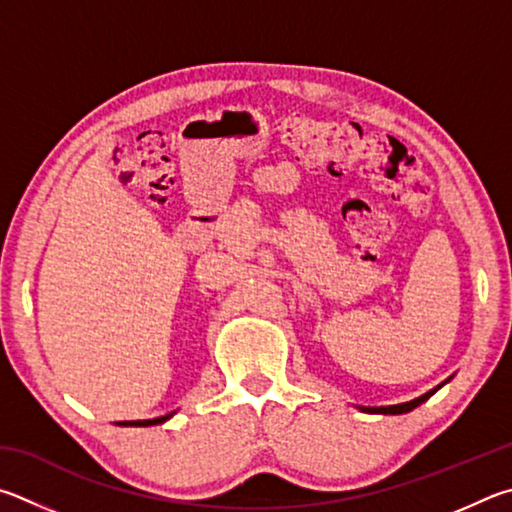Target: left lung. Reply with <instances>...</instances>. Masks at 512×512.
<instances>
[{
  "label": "left lung",
  "instance_id": "8db88e82",
  "mask_svg": "<svg viewBox=\"0 0 512 512\" xmlns=\"http://www.w3.org/2000/svg\"><path fill=\"white\" fill-rule=\"evenodd\" d=\"M452 380V375L450 378H447L445 382H441L438 384V387H434L432 391H427V393H423V396H418V398H414V400H409V402H400V405H387V407H357L360 411H364V414H382V416H400V414H409L411 409H416V407H420L423 405L425 400H429L434 396V393L441 389V387H445L447 382Z\"/></svg>",
  "mask_w": 512,
  "mask_h": 512
}]
</instances>
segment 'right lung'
I'll list each match as a JSON object with an SVG mask.
<instances>
[{
    "label": "right lung",
    "mask_w": 512,
    "mask_h": 512,
    "mask_svg": "<svg viewBox=\"0 0 512 512\" xmlns=\"http://www.w3.org/2000/svg\"><path fill=\"white\" fill-rule=\"evenodd\" d=\"M173 416H175V411H170V414L159 416V418H148V420H121V423H116V425H123V427H150V425L166 423V420L173 418Z\"/></svg>",
    "instance_id": "1"
}]
</instances>
